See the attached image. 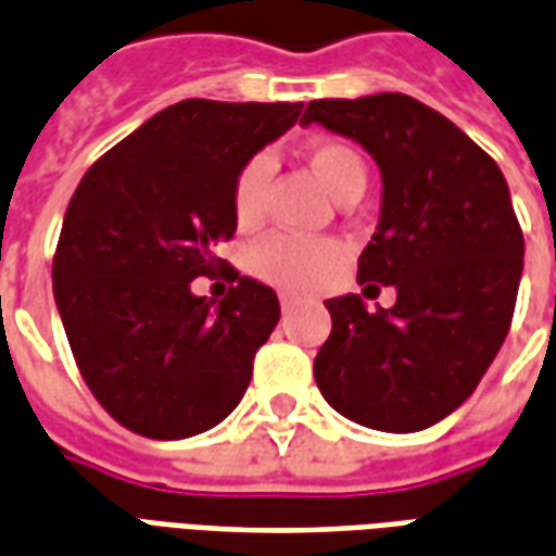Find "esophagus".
Here are the masks:
<instances>
[{
    "instance_id": "esophagus-1",
    "label": "esophagus",
    "mask_w": 556,
    "mask_h": 556,
    "mask_svg": "<svg viewBox=\"0 0 556 556\" xmlns=\"http://www.w3.org/2000/svg\"><path fill=\"white\" fill-rule=\"evenodd\" d=\"M279 306H282V315H291L298 309V298H291V294H279Z\"/></svg>"
}]
</instances>
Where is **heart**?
<instances>
[{
    "instance_id": "obj_1",
    "label": "heart",
    "mask_w": 556,
    "mask_h": 556,
    "mask_svg": "<svg viewBox=\"0 0 556 556\" xmlns=\"http://www.w3.org/2000/svg\"><path fill=\"white\" fill-rule=\"evenodd\" d=\"M306 166L313 172L318 184L337 202L354 193H363L366 187V163L354 148L333 142V139H318L306 148ZM270 178V166L265 157L250 160L235 178L231 190V207L238 226H255L265 207V187ZM339 265V247L330 241H306L294 235H270L262 243H255L250 253V267L258 279L286 291H313L325 282L333 267Z\"/></svg>"
}]
</instances>
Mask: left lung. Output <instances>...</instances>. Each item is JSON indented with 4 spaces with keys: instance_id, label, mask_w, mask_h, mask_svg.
Wrapping results in <instances>:
<instances>
[{
    "instance_id": "1",
    "label": "left lung",
    "mask_w": 556,
    "mask_h": 556,
    "mask_svg": "<svg viewBox=\"0 0 556 556\" xmlns=\"http://www.w3.org/2000/svg\"><path fill=\"white\" fill-rule=\"evenodd\" d=\"M301 125L363 146L381 169V217L357 282L393 286L369 313L330 298L333 330L315 357L327 405L366 429H429L497 357L525 267V238L497 163L465 130L399 91L313 101Z\"/></svg>"
}]
</instances>
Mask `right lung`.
I'll use <instances>...</instances> for the list:
<instances>
[{
  "instance_id": "1",
  "label": "right lung",
  "mask_w": 556,
  "mask_h": 556,
  "mask_svg": "<svg viewBox=\"0 0 556 556\" xmlns=\"http://www.w3.org/2000/svg\"><path fill=\"white\" fill-rule=\"evenodd\" d=\"M303 103H175L110 148L71 199L53 294L86 384L125 429L181 441L238 408L253 357L279 321L274 289L238 277L223 301L211 277L238 219L241 169L301 118Z\"/></svg>"
}]
</instances>
